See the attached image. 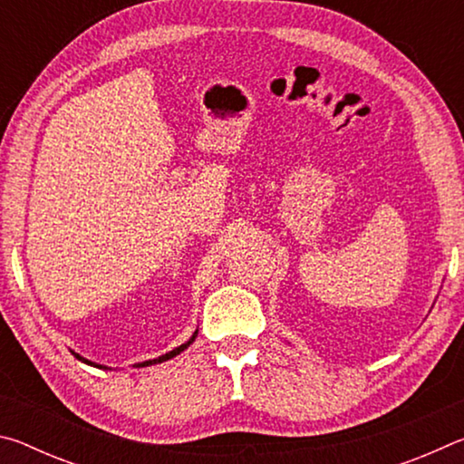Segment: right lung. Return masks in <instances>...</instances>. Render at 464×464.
I'll list each match as a JSON object with an SVG mask.
<instances>
[{"label":"right lung","instance_id":"right-lung-1","mask_svg":"<svg viewBox=\"0 0 464 464\" xmlns=\"http://www.w3.org/2000/svg\"><path fill=\"white\" fill-rule=\"evenodd\" d=\"M196 335H198V329H196V332L192 334V337L188 342H184L182 345H178V348H174L171 352H168V354H163V356H160V358H153V360H145V362H139V364H135L137 368H143V366H153V364H160V362H166V360H169V358H174V356H178V354H182V352L188 348V345H190L194 340H196ZM72 354L77 358V360H82V362H85V364H90V366H96V368H108V366H102V364H96V362H92V360H88V358H83V356H80V354H75V352H72Z\"/></svg>","mask_w":464,"mask_h":464}]
</instances>
